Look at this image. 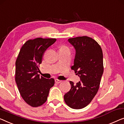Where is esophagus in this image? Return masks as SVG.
Segmentation results:
<instances>
[{
    "instance_id": "34e87169",
    "label": "esophagus",
    "mask_w": 124,
    "mask_h": 124,
    "mask_svg": "<svg viewBox=\"0 0 124 124\" xmlns=\"http://www.w3.org/2000/svg\"><path fill=\"white\" fill-rule=\"evenodd\" d=\"M55 83H58V84L60 83V82H62V80H59V79H56L55 80Z\"/></svg>"
}]
</instances>
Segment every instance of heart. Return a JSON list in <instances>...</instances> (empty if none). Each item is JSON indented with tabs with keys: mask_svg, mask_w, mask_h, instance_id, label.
I'll return each mask as SVG.
<instances>
[{
	"mask_svg": "<svg viewBox=\"0 0 124 124\" xmlns=\"http://www.w3.org/2000/svg\"><path fill=\"white\" fill-rule=\"evenodd\" d=\"M61 48H65V49H68L67 47H66V46H62V47Z\"/></svg>",
	"mask_w": 124,
	"mask_h": 124,
	"instance_id": "heart-1",
	"label": "heart"
}]
</instances>
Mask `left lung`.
Masks as SVG:
<instances>
[{
  "mask_svg": "<svg viewBox=\"0 0 124 124\" xmlns=\"http://www.w3.org/2000/svg\"><path fill=\"white\" fill-rule=\"evenodd\" d=\"M68 41L76 51L71 69L80 77V81L76 84L70 81L71 89L64 98L68 106L81 109L90 103L99 89L103 73V53L97 42L89 37L70 38Z\"/></svg>",
  "mask_w": 124,
  "mask_h": 124,
  "instance_id": "8db88e82",
  "label": "left lung"
}]
</instances>
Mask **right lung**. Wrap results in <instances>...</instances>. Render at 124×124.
<instances>
[{"mask_svg":"<svg viewBox=\"0 0 124 124\" xmlns=\"http://www.w3.org/2000/svg\"><path fill=\"white\" fill-rule=\"evenodd\" d=\"M56 41L40 37L27 41L16 60L15 80L18 88L24 101L32 107L43 105L54 85L53 78L46 79L37 73L45 51Z\"/></svg>","mask_w":124,"mask_h":124,"instance_id":"1","label":"right lung"}]
</instances>
